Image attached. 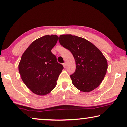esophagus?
Here are the masks:
<instances>
[{"mask_svg": "<svg viewBox=\"0 0 127 127\" xmlns=\"http://www.w3.org/2000/svg\"><path fill=\"white\" fill-rule=\"evenodd\" d=\"M63 65L64 68H66V66H67V64H66L65 63H64L63 64Z\"/></svg>", "mask_w": 127, "mask_h": 127, "instance_id": "esophagus-1", "label": "esophagus"}]
</instances>
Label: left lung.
I'll return each mask as SVG.
<instances>
[{"label":"left lung","mask_w":127,"mask_h":127,"mask_svg":"<svg viewBox=\"0 0 127 127\" xmlns=\"http://www.w3.org/2000/svg\"><path fill=\"white\" fill-rule=\"evenodd\" d=\"M59 41L70 51L76 62V70L70 77L79 90L90 92L98 86L106 75L108 63L99 49L85 38L71 34L61 35Z\"/></svg>","instance_id":"left-lung-1"}]
</instances>
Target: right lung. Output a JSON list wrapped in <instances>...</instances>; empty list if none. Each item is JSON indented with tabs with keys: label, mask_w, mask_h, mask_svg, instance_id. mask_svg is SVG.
<instances>
[{
	"label": "right lung",
	"mask_w": 127,
	"mask_h": 127,
	"mask_svg": "<svg viewBox=\"0 0 127 127\" xmlns=\"http://www.w3.org/2000/svg\"><path fill=\"white\" fill-rule=\"evenodd\" d=\"M58 39L56 35L37 39L21 57L18 66L21 77L26 86L37 95H45L52 90L64 68L51 52Z\"/></svg>",
	"instance_id": "obj_1"
}]
</instances>
